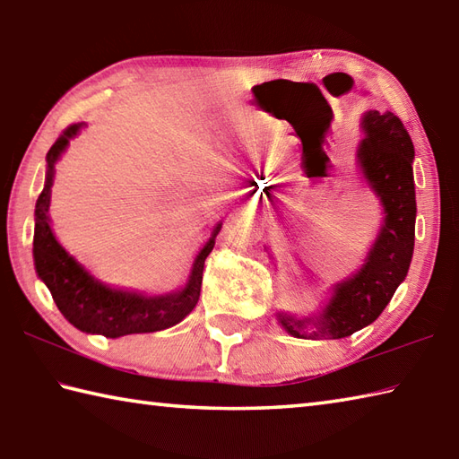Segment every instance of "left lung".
<instances>
[{
    "mask_svg": "<svg viewBox=\"0 0 459 459\" xmlns=\"http://www.w3.org/2000/svg\"><path fill=\"white\" fill-rule=\"evenodd\" d=\"M362 126L367 138L359 148V164L385 205V223L367 264L357 275L333 287L334 295L323 315L293 319L279 313L281 325L299 339H307L308 325L311 329L315 326L311 336L342 339L377 321L404 281L412 261L416 226L412 138L394 112L380 115L378 110H370Z\"/></svg>",
    "mask_w": 459,
    "mask_h": 459,
    "instance_id": "obj_1",
    "label": "left lung"
}]
</instances>
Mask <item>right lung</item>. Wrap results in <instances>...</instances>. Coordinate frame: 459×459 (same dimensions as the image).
I'll use <instances>...</instances> for the list:
<instances>
[{"label":"right lung","mask_w":459,"mask_h":459,"mask_svg":"<svg viewBox=\"0 0 459 459\" xmlns=\"http://www.w3.org/2000/svg\"><path fill=\"white\" fill-rule=\"evenodd\" d=\"M82 123L69 125L47 152L45 188L35 204L33 257L35 269L49 287L65 319L85 333H97L108 339L134 333H154L180 323L192 313L200 299L205 257L210 255L221 226L213 230L210 241L194 261L190 281L182 291L162 297H143L138 293L118 291L95 281L67 251H65L49 228V202L55 176V162L67 148L69 140L79 133Z\"/></svg>","instance_id":"obj_1"}]
</instances>
